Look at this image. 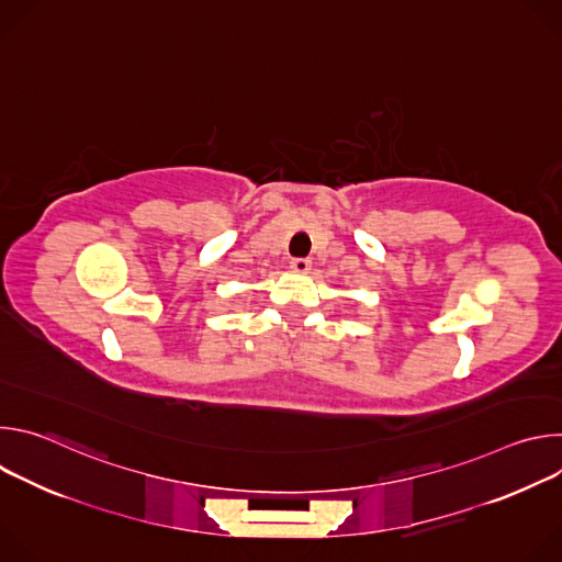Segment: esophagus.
Here are the masks:
<instances>
[{
    "label": "esophagus",
    "instance_id": "esophagus-1",
    "mask_svg": "<svg viewBox=\"0 0 562 562\" xmlns=\"http://www.w3.org/2000/svg\"><path fill=\"white\" fill-rule=\"evenodd\" d=\"M291 269H293L295 273H306V271L311 269V260H306V258H293V260H291Z\"/></svg>",
    "mask_w": 562,
    "mask_h": 562
}]
</instances>
